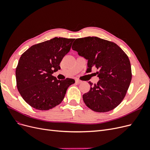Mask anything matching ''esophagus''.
<instances>
[{
    "label": "esophagus",
    "mask_w": 150,
    "mask_h": 150,
    "mask_svg": "<svg viewBox=\"0 0 150 150\" xmlns=\"http://www.w3.org/2000/svg\"><path fill=\"white\" fill-rule=\"evenodd\" d=\"M75 82H76V84H80V83H81V81H80V80H75Z\"/></svg>",
    "instance_id": "34e87169"
}]
</instances>
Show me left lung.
Listing matches in <instances>:
<instances>
[{"instance_id":"obj_1","label":"left lung","mask_w":150,"mask_h":150,"mask_svg":"<svg viewBox=\"0 0 150 150\" xmlns=\"http://www.w3.org/2000/svg\"><path fill=\"white\" fill-rule=\"evenodd\" d=\"M73 50L88 60L89 71L93 67L99 81H91L88 93L83 95L86 106L96 112H107L116 108L123 100L132 79L128 56L116 43L97 37L77 38Z\"/></svg>"}]
</instances>
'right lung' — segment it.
<instances>
[{"mask_svg":"<svg viewBox=\"0 0 150 150\" xmlns=\"http://www.w3.org/2000/svg\"><path fill=\"white\" fill-rule=\"evenodd\" d=\"M74 38L55 37L33 45L19 58L16 69L18 90L29 105L48 110L63 100L71 79L57 80L53 74L71 48Z\"/></svg>","mask_w":150,"mask_h":150,"instance_id":"obj_1","label":"right lung"}]
</instances>
